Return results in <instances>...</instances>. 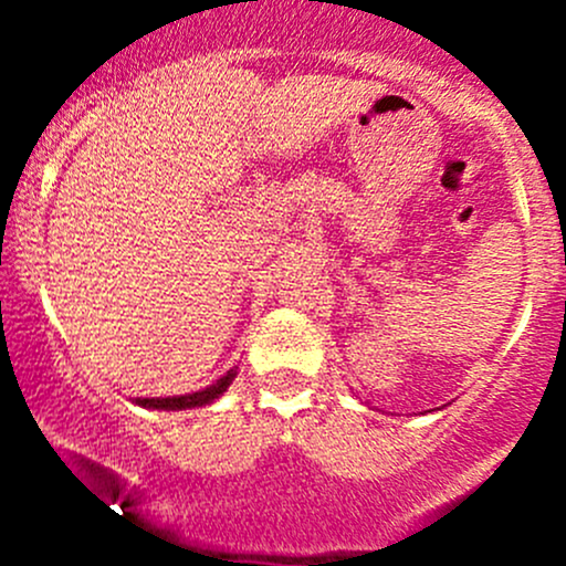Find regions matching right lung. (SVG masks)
<instances>
[{"label": "right lung", "instance_id": "obj_1", "mask_svg": "<svg viewBox=\"0 0 566 566\" xmlns=\"http://www.w3.org/2000/svg\"><path fill=\"white\" fill-rule=\"evenodd\" d=\"M232 378H235V369H230V373H227L224 378H219L213 386H208V389H202V391L182 394V397H136V405H142V408H156V410L202 408V405H208V402H213V399H219V394L227 391V386L232 384Z\"/></svg>", "mask_w": 566, "mask_h": 566}]
</instances>
